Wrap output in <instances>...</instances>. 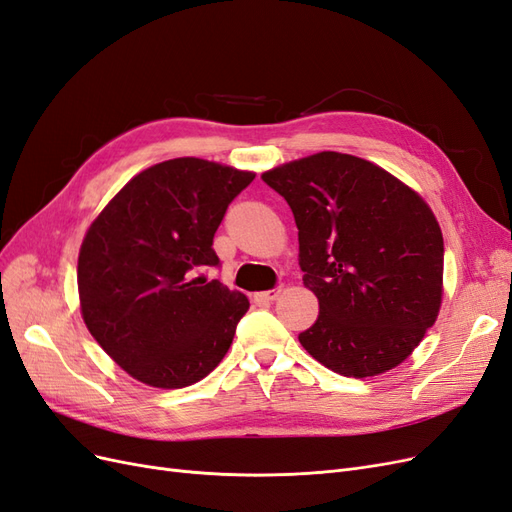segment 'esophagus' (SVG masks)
<instances>
[{
    "label": "esophagus",
    "instance_id": "obj_1",
    "mask_svg": "<svg viewBox=\"0 0 512 512\" xmlns=\"http://www.w3.org/2000/svg\"><path fill=\"white\" fill-rule=\"evenodd\" d=\"M282 294V286H275L271 290H265V292H256V299L258 301H275L277 297Z\"/></svg>",
    "mask_w": 512,
    "mask_h": 512
}]
</instances>
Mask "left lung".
<instances>
[{"label": "left lung", "instance_id": "8db88e82", "mask_svg": "<svg viewBox=\"0 0 512 512\" xmlns=\"http://www.w3.org/2000/svg\"><path fill=\"white\" fill-rule=\"evenodd\" d=\"M262 181L292 209L303 284L320 303L301 346L348 378L406 361L442 303L444 241L425 200L337 151L277 166Z\"/></svg>", "mask_w": 512, "mask_h": 512}]
</instances>
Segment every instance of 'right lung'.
Masks as SVG:
<instances>
[{
    "mask_svg": "<svg viewBox=\"0 0 512 512\" xmlns=\"http://www.w3.org/2000/svg\"><path fill=\"white\" fill-rule=\"evenodd\" d=\"M254 173L198 158L143 170L89 226L79 297L89 333L128 374L183 389L220 365L250 307L207 280L215 230Z\"/></svg>",
    "mask_w": 512,
    "mask_h": 512,
    "instance_id": "obj_1",
    "label": "right lung"
}]
</instances>
